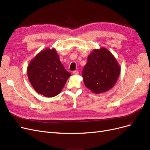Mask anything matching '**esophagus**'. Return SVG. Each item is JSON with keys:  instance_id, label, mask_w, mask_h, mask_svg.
Instances as JSON below:
<instances>
[{"instance_id": "34e87169", "label": "esophagus", "mask_w": 150, "mask_h": 150, "mask_svg": "<svg viewBox=\"0 0 150 150\" xmlns=\"http://www.w3.org/2000/svg\"><path fill=\"white\" fill-rule=\"evenodd\" d=\"M72 74H73V75H78L79 74V72L78 70H75V71L72 72Z\"/></svg>"}]
</instances>
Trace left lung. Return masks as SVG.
Segmentation results:
<instances>
[{"mask_svg":"<svg viewBox=\"0 0 150 150\" xmlns=\"http://www.w3.org/2000/svg\"><path fill=\"white\" fill-rule=\"evenodd\" d=\"M120 67L114 55L105 48L94 49L88 55L82 71L86 87L96 94L106 92L114 86Z\"/></svg>","mask_w":150,"mask_h":150,"instance_id":"1","label":"left lung"}]
</instances>
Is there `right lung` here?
<instances>
[{
  "label": "right lung",
  "instance_id": "add662e5",
  "mask_svg": "<svg viewBox=\"0 0 150 150\" xmlns=\"http://www.w3.org/2000/svg\"><path fill=\"white\" fill-rule=\"evenodd\" d=\"M27 74L36 91L47 98L59 95L71 75L61 63L54 48L39 52L30 61Z\"/></svg>",
  "mask_w": 150,
  "mask_h": 150
}]
</instances>
